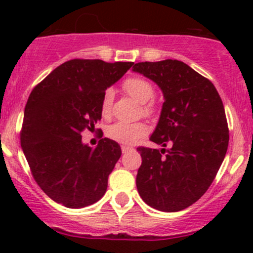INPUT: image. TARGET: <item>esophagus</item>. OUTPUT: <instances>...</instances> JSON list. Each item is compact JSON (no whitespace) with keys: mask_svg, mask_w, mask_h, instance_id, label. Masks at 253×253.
Returning a JSON list of instances; mask_svg holds the SVG:
<instances>
[{"mask_svg":"<svg viewBox=\"0 0 253 253\" xmlns=\"http://www.w3.org/2000/svg\"><path fill=\"white\" fill-rule=\"evenodd\" d=\"M121 150H122V153H128V152H131V150H133V148L127 147V145H122Z\"/></svg>","mask_w":253,"mask_h":253,"instance_id":"obj_1","label":"esophagus"}]
</instances>
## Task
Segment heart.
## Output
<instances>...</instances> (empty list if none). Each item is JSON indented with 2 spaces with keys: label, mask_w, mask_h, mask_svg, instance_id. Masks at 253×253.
<instances>
[{
  "label": "heart",
  "mask_w": 253,
  "mask_h": 253,
  "mask_svg": "<svg viewBox=\"0 0 253 253\" xmlns=\"http://www.w3.org/2000/svg\"><path fill=\"white\" fill-rule=\"evenodd\" d=\"M122 88L125 89L129 96L143 104V114L152 115L154 112V106L148 104V101L154 96V88L147 79L141 77H129L122 83ZM112 103H114V90L111 88L106 89L103 94L100 103V111L104 117H110L112 112ZM148 128L143 122H116L111 125L106 131L109 138L112 141L122 143V144H133L139 138L147 134Z\"/></svg>",
  "instance_id": "b5f03b06"
}]
</instances>
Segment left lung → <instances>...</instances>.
Segmentation results:
<instances>
[{
  "mask_svg": "<svg viewBox=\"0 0 253 253\" xmlns=\"http://www.w3.org/2000/svg\"><path fill=\"white\" fill-rule=\"evenodd\" d=\"M152 79L164 103L150 141L162 149L139 147L136 185L142 200L162 211L197 202L213 182L229 144L223 101L209 79L177 60L138 62L132 67Z\"/></svg>",
  "mask_w": 253,
  "mask_h": 253,
  "instance_id": "obj_1",
  "label": "left lung"
}]
</instances>
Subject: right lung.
<instances>
[{"label":"right lung","instance_id":"right-lung-1","mask_svg":"<svg viewBox=\"0 0 253 253\" xmlns=\"http://www.w3.org/2000/svg\"><path fill=\"white\" fill-rule=\"evenodd\" d=\"M132 66L75 58L55 68L30 93L20 145L33 177L55 202L83 208L105 195L121 148L101 138L93 149L82 142V132L95 128L104 91Z\"/></svg>","mask_w":253,"mask_h":253}]
</instances>
